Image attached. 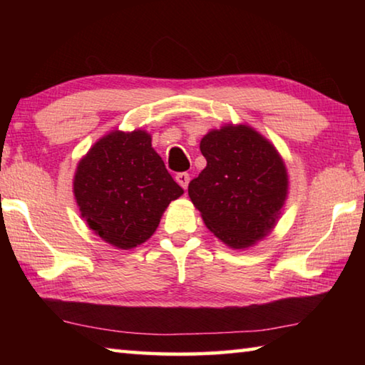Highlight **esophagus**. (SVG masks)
<instances>
[{
	"instance_id": "esophagus-1",
	"label": "esophagus",
	"mask_w": 365,
	"mask_h": 365,
	"mask_svg": "<svg viewBox=\"0 0 365 365\" xmlns=\"http://www.w3.org/2000/svg\"><path fill=\"white\" fill-rule=\"evenodd\" d=\"M175 180H177L178 185H180V187H183L185 190H187L188 183H190V175L187 174V172H180V174L175 175Z\"/></svg>"
}]
</instances>
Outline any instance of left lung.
<instances>
[{"label":"left lung","mask_w":365,"mask_h":365,"mask_svg":"<svg viewBox=\"0 0 365 365\" xmlns=\"http://www.w3.org/2000/svg\"><path fill=\"white\" fill-rule=\"evenodd\" d=\"M207 165L188 195L206 227L232 248L265 237L279 219L288 177L282 158L248 125H227L201 140Z\"/></svg>","instance_id":"1"}]
</instances>
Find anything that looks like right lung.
I'll return each mask as SVG.
<instances>
[{
  "label": "right lung",
  "instance_id": "obj_1",
  "mask_svg": "<svg viewBox=\"0 0 365 365\" xmlns=\"http://www.w3.org/2000/svg\"><path fill=\"white\" fill-rule=\"evenodd\" d=\"M73 193L91 230L122 250L146 242L183 193L143 130L113 132L80 160Z\"/></svg>",
  "mask_w": 365,
  "mask_h": 365
}]
</instances>
